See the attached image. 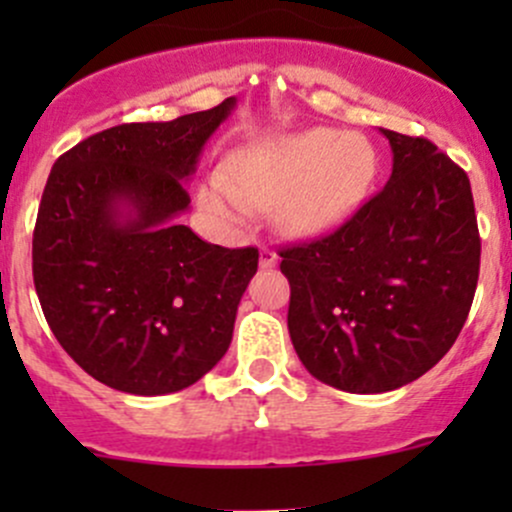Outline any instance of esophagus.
I'll use <instances>...</instances> for the list:
<instances>
[{"label":"esophagus","mask_w":512,"mask_h":512,"mask_svg":"<svg viewBox=\"0 0 512 512\" xmlns=\"http://www.w3.org/2000/svg\"><path fill=\"white\" fill-rule=\"evenodd\" d=\"M277 262H280L277 252L272 250V247H262V250H260V267H262V270H272V267H277Z\"/></svg>","instance_id":"obj_1"}]
</instances>
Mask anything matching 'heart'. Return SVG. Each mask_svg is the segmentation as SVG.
Returning a JSON list of instances; mask_svg holds the SVG:
<instances>
[{
	"mask_svg": "<svg viewBox=\"0 0 512 512\" xmlns=\"http://www.w3.org/2000/svg\"><path fill=\"white\" fill-rule=\"evenodd\" d=\"M369 141L339 128H309L237 153L225 175L200 188V205L223 223H242L250 208H272L285 235H322L342 225L374 185Z\"/></svg>",
	"mask_w": 512,
	"mask_h": 512,
	"instance_id": "b5f03b06",
	"label": "heart"
}]
</instances>
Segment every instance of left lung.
<instances>
[{
    "mask_svg": "<svg viewBox=\"0 0 512 512\" xmlns=\"http://www.w3.org/2000/svg\"><path fill=\"white\" fill-rule=\"evenodd\" d=\"M381 133L389 183L342 227L285 247L287 327L304 369L349 394L411 384L471 312L480 237L471 180L428 138Z\"/></svg>",
    "mask_w": 512,
    "mask_h": 512,
    "instance_id": "obj_1",
    "label": "left lung"
}]
</instances>
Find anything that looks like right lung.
I'll return each mask as SVG.
<instances>
[{"label":"right lung","instance_id":"right-lung-1","mask_svg":"<svg viewBox=\"0 0 512 512\" xmlns=\"http://www.w3.org/2000/svg\"><path fill=\"white\" fill-rule=\"evenodd\" d=\"M235 108L123 123L54 163L32 242L34 287L64 352L136 396L188 389L232 342L257 247L210 245L178 223L185 180Z\"/></svg>","mask_w":512,"mask_h":512}]
</instances>
